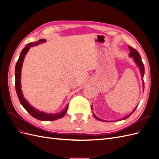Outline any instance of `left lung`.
Here are the masks:
<instances>
[{"mask_svg": "<svg viewBox=\"0 0 159 159\" xmlns=\"http://www.w3.org/2000/svg\"><path fill=\"white\" fill-rule=\"evenodd\" d=\"M129 49L130 52H130V54H129V56L133 57L134 61L136 62V64H137V66L139 67V68H140L141 73V77H142V80H143V88H145V86H144V85H145V83H144V81H143V76H144V74H145V68H144V64H143V61H142L141 56H140V54H139V52H138L135 49H134L133 48H132L131 46H129ZM134 111H135V109H134V110L133 111V112ZM133 112H132V113H133ZM132 113L130 114V115H129V116H127V117L123 118V119H125L128 118ZM93 116H94L96 119H97L99 120V121H104L103 120L101 119H99V118L96 117L94 114H93ZM121 120H122V119H121Z\"/></svg>", "mask_w": 159, "mask_h": 159, "instance_id": "1", "label": "left lung"}]
</instances>
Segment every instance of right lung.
I'll list each match as a JSON object with an SVG mask.
<instances>
[{"label":"right lung","mask_w":159,"mask_h":159,"mask_svg":"<svg viewBox=\"0 0 159 159\" xmlns=\"http://www.w3.org/2000/svg\"><path fill=\"white\" fill-rule=\"evenodd\" d=\"M46 42L45 39H40L35 42H30L26 44L25 48H23L22 50L20 57L16 62V67H15V88L16 91L18 95V98L19 101L27 111L33 117L36 118V119L41 120V121H54V120L59 119L63 117L66 115L67 110H68V106H66L64 110L62 111L60 113H57L55 114H51V113H46L42 111H39L36 109L32 107L31 105L28 103L27 101L24 98L23 95L21 91V85H20V78H21V69L24 59H25V55L28 51L29 50L30 47L34 46H38V44H41V43H44Z\"/></svg>","instance_id":"add662e5"}]
</instances>
